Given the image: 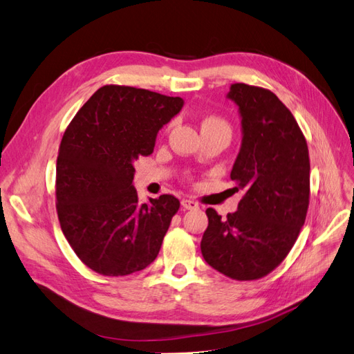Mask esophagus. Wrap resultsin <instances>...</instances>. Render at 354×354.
Returning <instances> with one entry per match:
<instances>
[{
    "instance_id": "esophagus-1",
    "label": "esophagus",
    "mask_w": 354,
    "mask_h": 354,
    "mask_svg": "<svg viewBox=\"0 0 354 354\" xmlns=\"http://www.w3.org/2000/svg\"><path fill=\"white\" fill-rule=\"evenodd\" d=\"M181 207L186 208V209H196V208H199L198 202L190 201V199H183V201H181Z\"/></svg>"
}]
</instances>
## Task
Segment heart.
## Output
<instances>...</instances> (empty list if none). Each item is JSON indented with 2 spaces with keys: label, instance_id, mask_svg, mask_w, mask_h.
I'll return each instance as SVG.
<instances>
[{
  "label": "heart",
  "instance_id": "obj_1",
  "mask_svg": "<svg viewBox=\"0 0 354 354\" xmlns=\"http://www.w3.org/2000/svg\"><path fill=\"white\" fill-rule=\"evenodd\" d=\"M205 128H223V130L229 131L227 124L224 122L223 120H220V118H216V116L207 118V120L202 122V130H205Z\"/></svg>",
  "mask_w": 354,
  "mask_h": 354
}]
</instances>
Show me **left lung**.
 <instances>
[{
    "instance_id": "left-lung-1",
    "label": "left lung",
    "mask_w": 354,
    "mask_h": 354,
    "mask_svg": "<svg viewBox=\"0 0 354 354\" xmlns=\"http://www.w3.org/2000/svg\"><path fill=\"white\" fill-rule=\"evenodd\" d=\"M226 97L238 106L242 130L230 178L245 195L227 218L207 209L201 251L212 269L252 281L283 261L303 227L310 195L308 149L295 118L272 91L232 84Z\"/></svg>"
}]
</instances>
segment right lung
Here are the masks:
<instances>
[{
	"instance_id": "obj_1",
	"label": "right lung",
	"mask_w": 354,
	"mask_h": 354,
	"mask_svg": "<svg viewBox=\"0 0 354 354\" xmlns=\"http://www.w3.org/2000/svg\"><path fill=\"white\" fill-rule=\"evenodd\" d=\"M183 104L181 97L104 85L63 134L57 216L72 250L91 270L127 276L156 259L180 202L171 195L138 202L134 162L153 152L159 130Z\"/></svg>"
}]
</instances>
